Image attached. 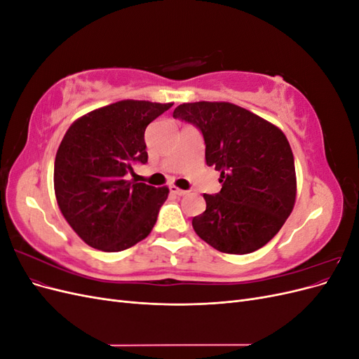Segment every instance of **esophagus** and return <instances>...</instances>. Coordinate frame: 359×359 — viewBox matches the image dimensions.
<instances>
[{"label":"esophagus","instance_id":"esophagus-1","mask_svg":"<svg viewBox=\"0 0 359 359\" xmlns=\"http://www.w3.org/2000/svg\"><path fill=\"white\" fill-rule=\"evenodd\" d=\"M169 190H170L172 194H175V196H184V194H187L186 190H182V189L177 187V186H170Z\"/></svg>","mask_w":359,"mask_h":359}]
</instances>
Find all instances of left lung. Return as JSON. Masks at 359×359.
<instances>
[{"label":"left lung","instance_id":"left-lung-1","mask_svg":"<svg viewBox=\"0 0 359 359\" xmlns=\"http://www.w3.org/2000/svg\"><path fill=\"white\" fill-rule=\"evenodd\" d=\"M173 118L196 126L206 165L220 172L222 190L203 194L193 217L202 240L229 255H247L273 240L297 198L295 161L285 133L266 119L227 102L182 103Z\"/></svg>","mask_w":359,"mask_h":359}]
</instances>
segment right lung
Instances as JSON below:
<instances>
[{
  "label": "right lung",
  "mask_w": 359,
  "mask_h": 359,
  "mask_svg": "<svg viewBox=\"0 0 359 359\" xmlns=\"http://www.w3.org/2000/svg\"><path fill=\"white\" fill-rule=\"evenodd\" d=\"M172 104L121 100L76 119L64 135L53 189L64 219L90 247L121 252L153 231L169 189L127 175L148 161L145 128Z\"/></svg>",
  "instance_id": "obj_1"
}]
</instances>
